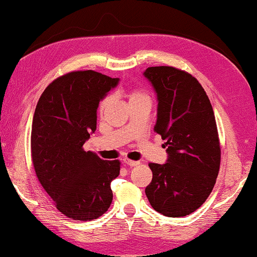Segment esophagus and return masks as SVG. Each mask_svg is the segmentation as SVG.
Segmentation results:
<instances>
[{"label": "esophagus", "instance_id": "34e87169", "mask_svg": "<svg viewBox=\"0 0 257 257\" xmlns=\"http://www.w3.org/2000/svg\"><path fill=\"white\" fill-rule=\"evenodd\" d=\"M122 163H124L125 165H127V166H130V167H133V166H137V165H139L140 161L131 160V159H128V158H124V159H122Z\"/></svg>", "mask_w": 257, "mask_h": 257}]
</instances>
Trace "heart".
Listing matches in <instances>:
<instances>
[{"label":"heart","mask_w":257,"mask_h":257,"mask_svg":"<svg viewBox=\"0 0 257 257\" xmlns=\"http://www.w3.org/2000/svg\"><path fill=\"white\" fill-rule=\"evenodd\" d=\"M140 97H147L145 93L143 92V91L140 90H132L131 93H130V99H135V98H140ZM108 103V98H105L100 101V105H99V111H104V108L106 107V105Z\"/></svg>","instance_id":"heart-1"}]
</instances>
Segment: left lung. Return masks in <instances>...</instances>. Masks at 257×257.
<instances>
[{
  "label": "left lung",
  "instance_id": "obj_1",
  "mask_svg": "<svg viewBox=\"0 0 257 257\" xmlns=\"http://www.w3.org/2000/svg\"><path fill=\"white\" fill-rule=\"evenodd\" d=\"M144 75L158 96L154 132L166 140L168 159L150 163L145 188L154 210L168 217L189 215L206 201L216 182L221 147L215 115L195 77L173 66H151Z\"/></svg>",
  "mask_w": 257,
  "mask_h": 257
}]
</instances>
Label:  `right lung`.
<instances>
[{"instance_id":"right-lung-1","label":"right lung","mask_w":257,"mask_h":257,"mask_svg":"<svg viewBox=\"0 0 257 257\" xmlns=\"http://www.w3.org/2000/svg\"><path fill=\"white\" fill-rule=\"evenodd\" d=\"M118 80L93 70L71 71L52 80L38 99L31 126L34 170L56 208L70 219H98L112 202L110 184L120 161L100 159L83 145L97 128L99 101Z\"/></svg>"}]
</instances>
